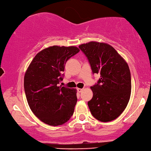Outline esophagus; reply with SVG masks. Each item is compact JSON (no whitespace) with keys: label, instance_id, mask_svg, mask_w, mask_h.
<instances>
[{"label":"esophagus","instance_id":"obj_1","mask_svg":"<svg viewBox=\"0 0 151 151\" xmlns=\"http://www.w3.org/2000/svg\"><path fill=\"white\" fill-rule=\"evenodd\" d=\"M83 88H77V91L79 93H81V92H82L83 91Z\"/></svg>","mask_w":151,"mask_h":151}]
</instances>
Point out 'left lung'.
Instances as JSON below:
<instances>
[{"mask_svg":"<svg viewBox=\"0 0 151 151\" xmlns=\"http://www.w3.org/2000/svg\"><path fill=\"white\" fill-rule=\"evenodd\" d=\"M88 60L93 73L100 74L97 84L91 87L92 99L88 106L98 120L107 122L116 119L126 109L131 95L129 66L111 45L89 42L78 45Z\"/></svg>","mask_w":151,"mask_h":151,"instance_id":"obj_1","label":"left lung"}]
</instances>
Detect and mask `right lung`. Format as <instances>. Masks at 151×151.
Returning a JSON list of instances; mask_svg holds the SVG:
<instances>
[{
	"instance_id": "add662e5",
	"label": "right lung",
	"mask_w": 151,
	"mask_h": 151,
	"mask_svg": "<svg viewBox=\"0 0 151 151\" xmlns=\"http://www.w3.org/2000/svg\"><path fill=\"white\" fill-rule=\"evenodd\" d=\"M76 46L53 45L38 52L24 76V88L31 110L50 126L63 125L73 116L76 89L59 86L66 61L78 53Z\"/></svg>"
}]
</instances>
